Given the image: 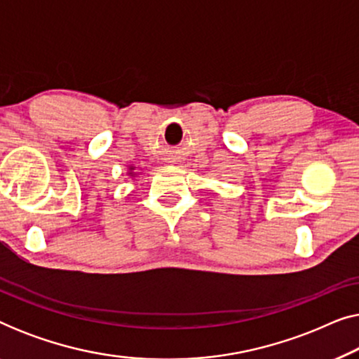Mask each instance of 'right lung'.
<instances>
[{"label":"right lung","instance_id":"obj_1","mask_svg":"<svg viewBox=\"0 0 359 359\" xmlns=\"http://www.w3.org/2000/svg\"><path fill=\"white\" fill-rule=\"evenodd\" d=\"M130 170H132V168H130Z\"/></svg>","mask_w":359,"mask_h":359}]
</instances>
